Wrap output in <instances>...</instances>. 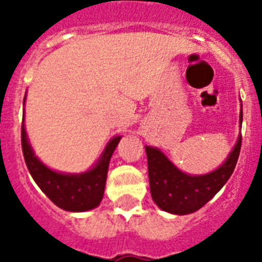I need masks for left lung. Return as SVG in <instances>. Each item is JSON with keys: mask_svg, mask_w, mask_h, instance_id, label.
I'll use <instances>...</instances> for the list:
<instances>
[{"mask_svg": "<svg viewBox=\"0 0 262 262\" xmlns=\"http://www.w3.org/2000/svg\"><path fill=\"white\" fill-rule=\"evenodd\" d=\"M239 123L242 126V104ZM241 143L242 136L239 135L227 159L216 170L203 175L181 171L159 148L145 145L152 200L162 211L174 215H187L199 211L226 185L234 172Z\"/></svg>", "mask_w": 262, "mask_h": 262, "instance_id": "8db88e82", "label": "left lung"}]
</instances>
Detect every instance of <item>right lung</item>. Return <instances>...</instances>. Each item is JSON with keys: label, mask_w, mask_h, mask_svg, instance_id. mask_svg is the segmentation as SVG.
Listing matches in <instances>:
<instances>
[{"label": "right lung", "mask_w": 262, "mask_h": 262, "mask_svg": "<svg viewBox=\"0 0 262 262\" xmlns=\"http://www.w3.org/2000/svg\"><path fill=\"white\" fill-rule=\"evenodd\" d=\"M26 104V96H24ZM122 136H114L107 143L104 151L95 163L94 167L79 174L55 171L47 167L35 155L27 136L26 125H21V147L28 171L40 190L63 211L85 212L94 209L100 204L104 194L107 170L113 152L118 145Z\"/></svg>", "instance_id": "1"}]
</instances>
